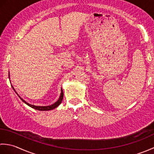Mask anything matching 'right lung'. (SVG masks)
<instances>
[{
	"label": "right lung",
	"mask_w": 154,
	"mask_h": 154,
	"mask_svg": "<svg viewBox=\"0 0 154 154\" xmlns=\"http://www.w3.org/2000/svg\"><path fill=\"white\" fill-rule=\"evenodd\" d=\"M12 89L14 90V87H13L12 85ZM14 91H15V90H14ZM15 92H16V91H15ZM16 93L17 94V93H16ZM18 97H19L20 99L22 100V102H24V103L26 104L27 105H28L29 106H30V107H32V108H33V109H35V110H42V111H44V110H53V109H55V108L57 107V106L61 104L62 100H63V90L61 89V92L60 97V98H59V99H58V100L57 101V102H55L54 104H51V105H50V106H40L32 105V104H29V103L26 102V101H25L24 100H23V99H22V98H21L20 97L19 95H18Z\"/></svg>",
	"instance_id": "add662e5"
}]
</instances>
